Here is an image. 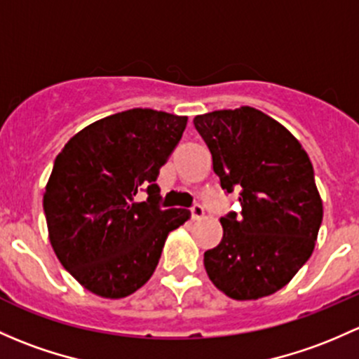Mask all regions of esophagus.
Masks as SVG:
<instances>
[{"instance_id": "obj_1", "label": "esophagus", "mask_w": 359, "mask_h": 359, "mask_svg": "<svg viewBox=\"0 0 359 359\" xmlns=\"http://www.w3.org/2000/svg\"><path fill=\"white\" fill-rule=\"evenodd\" d=\"M191 215H192V218H194V220H199V218L205 215V208H203L199 203H196V205L191 208Z\"/></svg>"}]
</instances>
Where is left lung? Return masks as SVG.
I'll return each mask as SVG.
<instances>
[{"label":"left lung","mask_w":359,"mask_h":359,"mask_svg":"<svg viewBox=\"0 0 359 359\" xmlns=\"http://www.w3.org/2000/svg\"><path fill=\"white\" fill-rule=\"evenodd\" d=\"M213 172L239 213L220 218L224 237L205 252L210 280L237 301L289 284L315 249L323 206L306 151L284 126L251 107L194 118Z\"/></svg>","instance_id":"1"}]
</instances>
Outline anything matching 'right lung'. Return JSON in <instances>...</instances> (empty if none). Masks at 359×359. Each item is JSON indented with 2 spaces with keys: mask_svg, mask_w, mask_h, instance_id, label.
Here are the masks:
<instances>
[{
  "mask_svg": "<svg viewBox=\"0 0 359 359\" xmlns=\"http://www.w3.org/2000/svg\"><path fill=\"white\" fill-rule=\"evenodd\" d=\"M186 126L187 116L132 108L90 123L56 156L43 199L51 246L90 292L120 299L142 287L168 232L189 220L160 208L156 184ZM139 190L146 202L135 201Z\"/></svg>",
  "mask_w": 359,
  "mask_h": 359,
  "instance_id": "add662e5",
  "label": "right lung"
}]
</instances>
